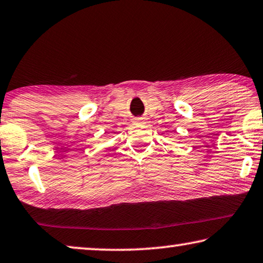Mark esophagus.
I'll return each instance as SVG.
<instances>
[{
  "instance_id": "esophagus-1",
  "label": "esophagus",
  "mask_w": 263,
  "mask_h": 263,
  "mask_svg": "<svg viewBox=\"0 0 263 263\" xmlns=\"http://www.w3.org/2000/svg\"><path fill=\"white\" fill-rule=\"evenodd\" d=\"M135 123H136V124L143 123V118H137V119H135Z\"/></svg>"
}]
</instances>
